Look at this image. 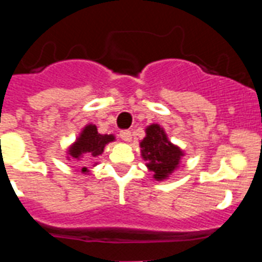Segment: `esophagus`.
<instances>
[{
	"mask_svg": "<svg viewBox=\"0 0 262 262\" xmlns=\"http://www.w3.org/2000/svg\"><path fill=\"white\" fill-rule=\"evenodd\" d=\"M120 138H122V140H124V142H131V139H133V134H131V131L129 129H123V131H120Z\"/></svg>",
	"mask_w": 262,
	"mask_h": 262,
	"instance_id": "esophagus-1",
	"label": "esophagus"
}]
</instances>
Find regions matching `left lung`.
<instances>
[{
  "mask_svg": "<svg viewBox=\"0 0 262 262\" xmlns=\"http://www.w3.org/2000/svg\"><path fill=\"white\" fill-rule=\"evenodd\" d=\"M145 138L140 142L142 156L148 169L154 172V178L163 181L174 170L184 156L177 145L172 144L159 124H151L145 129Z\"/></svg>",
  "mask_w": 262,
  "mask_h": 262,
  "instance_id": "obj_1",
  "label": "left lung"
}]
</instances>
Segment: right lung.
I'll list each match as a JSON object with an SVG mask.
<instances>
[{
	"label": "right lung",
	"instance_id": "add662e5",
	"mask_svg": "<svg viewBox=\"0 0 262 262\" xmlns=\"http://www.w3.org/2000/svg\"><path fill=\"white\" fill-rule=\"evenodd\" d=\"M113 140H115L114 135H101V134H98L97 127L94 124H88L82 129V133L78 136L77 140L69 148V157L75 160H80L82 156H89L92 159H96L97 156L102 155L105 145L107 143L113 142ZM81 172L86 173V166L81 168Z\"/></svg>",
	"mask_w": 262,
	"mask_h": 262
}]
</instances>
